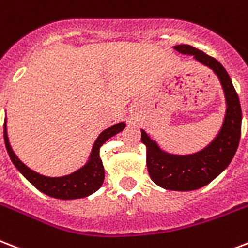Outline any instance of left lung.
I'll use <instances>...</instances> for the list:
<instances>
[{
	"label": "left lung",
	"mask_w": 248,
	"mask_h": 248,
	"mask_svg": "<svg viewBox=\"0 0 248 248\" xmlns=\"http://www.w3.org/2000/svg\"><path fill=\"white\" fill-rule=\"evenodd\" d=\"M174 49L183 54H192L196 61L215 71L224 88L228 105L224 124L216 139L207 148L190 156H173L162 152L141 130V141L147 147V168L152 181L166 190L191 191L212 182L233 160L241 139L242 110L229 74L216 58L191 45H175Z\"/></svg>",
	"instance_id": "obj_1"
}]
</instances>
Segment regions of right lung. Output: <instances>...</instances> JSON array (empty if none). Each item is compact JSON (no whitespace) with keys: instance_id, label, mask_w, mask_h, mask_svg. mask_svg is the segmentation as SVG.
Masks as SVG:
<instances>
[{"instance_id":"obj_1","label":"right lung","mask_w":248,"mask_h":248,"mask_svg":"<svg viewBox=\"0 0 248 248\" xmlns=\"http://www.w3.org/2000/svg\"><path fill=\"white\" fill-rule=\"evenodd\" d=\"M126 124L124 122L117 124L111 127L104 130L96 139L92 148L90 161L87 162L86 166L82 169L77 170L75 173L65 177H58V178H50L45 177L39 173L31 170L28 166H26L20 161L14 151L11 149V145L9 143L6 132V122L3 124V139H5V145H6L7 154L10 156L11 161L15 165V168L39 190L44 192L45 195L52 196L56 199H79V198H86V196L93 194L96 190H99L104 182L105 171H104L103 161L100 158V147L105 141L116 135L120 131H122Z\"/></svg>"}]
</instances>
